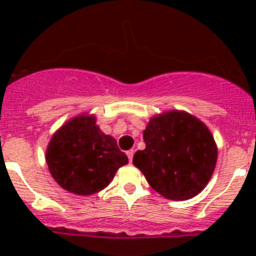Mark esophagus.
<instances>
[{
    "instance_id": "1",
    "label": "esophagus",
    "mask_w": 256,
    "mask_h": 256,
    "mask_svg": "<svg viewBox=\"0 0 256 256\" xmlns=\"http://www.w3.org/2000/svg\"><path fill=\"white\" fill-rule=\"evenodd\" d=\"M126 154H128V160H130V162H132V156H134V150H128V152H126Z\"/></svg>"
}]
</instances>
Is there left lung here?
I'll list each match as a JSON object with an SVG mask.
<instances>
[{"mask_svg": "<svg viewBox=\"0 0 256 256\" xmlns=\"http://www.w3.org/2000/svg\"><path fill=\"white\" fill-rule=\"evenodd\" d=\"M144 150L136 152L134 166L164 198L184 200L199 194L216 164V144L206 124L182 112L150 120L144 132Z\"/></svg>", "mask_w": 256, "mask_h": 256, "instance_id": "obj_1", "label": "left lung"}]
</instances>
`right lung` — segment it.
<instances>
[{"mask_svg": "<svg viewBox=\"0 0 256 256\" xmlns=\"http://www.w3.org/2000/svg\"><path fill=\"white\" fill-rule=\"evenodd\" d=\"M46 162L62 188L92 195L108 186L128 160L116 140L100 132L94 116H80L54 134L46 150Z\"/></svg>", "mask_w": 256, "mask_h": 256, "instance_id": "obj_1", "label": "right lung"}]
</instances>
